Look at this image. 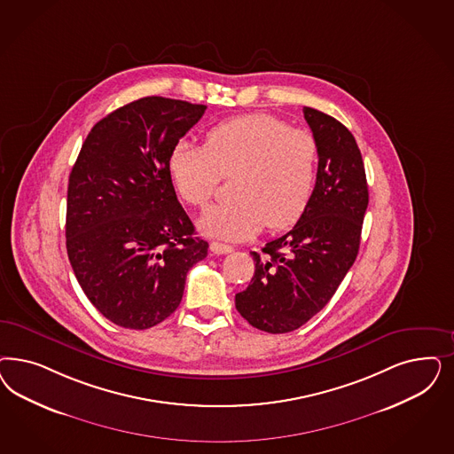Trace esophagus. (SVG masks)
<instances>
[{
  "label": "esophagus",
  "mask_w": 454,
  "mask_h": 454,
  "mask_svg": "<svg viewBox=\"0 0 454 454\" xmlns=\"http://www.w3.org/2000/svg\"><path fill=\"white\" fill-rule=\"evenodd\" d=\"M210 250L214 252V254H231V252H234V247L232 246H229V244H222V242H212L210 244Z\"/></svg>",
  "instance_id": "obj_1"
}]
</instances>
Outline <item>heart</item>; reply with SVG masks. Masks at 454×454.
I'll return each mask as SVG.
<instances>
[{
  "label": "heart",
  "instance_id": "obj_1",
  "mask_svg": "<svg viewBox=\"0 0 454 454\" xmlns=\"http://www.w3.org/2000/svg\"><path fill=\"white\" fill-rule=\"evenodd\" d=\"M319 146L312 133L269 114L231 118L212 127L204 145L180 140L170 152L168 174L184 202L205 207L222 176H234V200L207 208L199 229L242 240L282 231L306 212L317 176Z\"/></svg>",
  "mask_w": 454,
  "mask_h": 454
}]
</instances>
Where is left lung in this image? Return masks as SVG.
<instances>
[{
  "instance_id": "obj_1",
  "label": "left lung",
  "mask_w": 454,
  "mask_h": 454,
  "mask_svg": "<svg viewBox=\"0 0 454 454\" xmlns=\"http://www.w3.org/2000/svg\"><path fill=\"white\" fill-rule=\"evenodd\" d=\"M317 140L316 187L287 234L252 252L255 272L235 294L240 316L270 334L299 329L334 295L357 257L369 204L366 172L352 133L336 118L304 106Z\"/></svg>"
}]
</instances>
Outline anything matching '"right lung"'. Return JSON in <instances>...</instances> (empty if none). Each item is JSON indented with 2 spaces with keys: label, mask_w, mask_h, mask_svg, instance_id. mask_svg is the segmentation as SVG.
I'll list each match as a JSON object with an SVG mask.
<instances>
[{
  "label": "right lung",
  "mask_w": 454,
  "mask_h": 454,
  "mask_svg": "<svg viewBox=\"0 0 454 454\" xmlns=\"http://www.w3.org/2000/svg\"><path fill=\"white\" fill-rule=\"evenodd\" d=\"M205 105L145 97L88 133L68 180L67 252L90 302L125 329H148L180 304L208 244L176 200L168 157Z\"/></svg>",
  "instance_id": "obj_1"
}]
</instances>
